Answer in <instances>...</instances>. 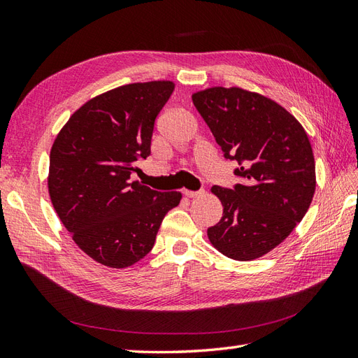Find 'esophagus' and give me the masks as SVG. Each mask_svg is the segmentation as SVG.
Listing matches in <instances>:
<instances>
[{"mask_svg":"<svg viewBox=\"0 0 358 358\" xmlns=\"http://www.w3.org/2000/svg\"><path fill=\"white\" fill-rule=\"evenodd\" d=\"M182 194H185L186 198H198L204 194L203 190H182Z\"/></svg>","mask_w":358,"mask_h":358,"instance_id":"34e87169","label":"esophagus"}]
</instances>
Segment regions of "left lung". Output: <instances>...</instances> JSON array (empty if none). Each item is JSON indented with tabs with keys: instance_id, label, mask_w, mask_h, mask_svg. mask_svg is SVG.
Listing matches in <instances>:
<instances>
[{
	"instance_id": "8db88e82",
	"label": "left lung",
	"mask_w": 358,
	"mask_h": 358,
	"mask_svg": "<svg viewBox=\"0 0 358 358\" xmlns=\"http://www.w3.org/2000/svg\"><path fill=\"white\" fill-rule=\"evenodd\" d=\"M224 157L236 160L242 185L213 186L221 221L208 241L239 262L272 251L301 222L316 189L315 157L298 119L271 98L241 87H210L192 95Z\"/></svg>"
}]
</instances>
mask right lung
Returning a JSON list of instances; mask_svg holds the SVG:
<instances>
[{
  "label": "right lung",
  "mask_w": 358,
  "mask_h": 358,
  "mask_svg": "<svg viewBox=\"0 0 358 358\" xmlns=\"http://www.w3.org/2000/svg\"><path fill=\"white\" fill-rule=\"evenodd\" d=\"M176 85L148 81L89 99L62 128L50 154L48 192L78 248L108 268L142 260L180 192L130 182L134 163L151 154L155 117Z\"/></svg>",
  "instance_id": "add662e5"
}]
</instances>
